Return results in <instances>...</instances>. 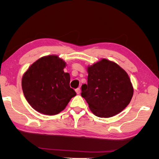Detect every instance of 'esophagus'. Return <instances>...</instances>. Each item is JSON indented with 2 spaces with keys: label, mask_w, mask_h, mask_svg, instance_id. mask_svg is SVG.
I'll use <instances>...</instances> for the list:
<instances>
[{
  "label": "esophagus",
  "mask_w": 159,
  "mask_h": 159,
  "mask_svg": "<svg viewBox=\"0 0 159 159\" xmlns=\"http://www.w3.org/2000/svg\"><path fill=\"white\" fill-rule=\"evenodd\" d=\"M75 92H76V93H77V94L79 95V94L80 93V88L76 89H75Z\"/></svg>",
  "instance_id": "esophagus-1"
}]
</instances>
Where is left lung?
Here are the masks:
<instances>
[{
    "label": "left lung",
    "instance_id": "1",
    "mask_svg": "<svg viewBox=\"0 0 159 159\" xmlns=\"http://www.w3.org/2000/svg\"><path fill=\"white\" fill-rule=\"evenodd\" d=\"M88 84L81 85V96L99 117L108 118L125 109L134 89L127 72L113 61L102 58L87 67Z\"/></svg>",
    "mask_w": 159,
    "mask_h": 159
}]
</instances>
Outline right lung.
<instances>
[{
  "label": "right lung",
  "mask_w": 159,
  "mask_h": 159,
  "mask_svg": "<svg viewBox=\"0 0 159 159\" xmlns=\"http://www.w3.org/2000/svg\"><path fill=\"white\" fill-rule=\"evenodd\" d=\"M66 63L57 55L43 56L22 75V88L30 106L47 115L58 114L76 95L70 86V76L65 73Z\"/></svg>",
  "instance_id": "right-lung-1"
}]
</instances>
